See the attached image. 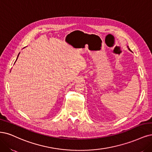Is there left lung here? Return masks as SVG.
Wrapping results in <instances>:
<instances>
[{
  "label": "left lung",
  "instance_id": "obj_1",
  "mask_svg": "<svg viewBox=\"0 0 152 152\" xmlns=\"http://www.w3.org/2000/svg\"><path fill=\"white\" fill-rule=\"evenodd\" d=\"M128 49H129V48H128Z\"/></svg>",
  "mask_w": 152,
  "mask_h": 152
}]
</instances>
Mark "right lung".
Returning a JSON list of instances; mask_svg holds the SVG:
<instances>
[{
  "instance_id": "obj_1",
  "label": "right lung",
  "mask_w": 152,
  "mask_h": 152,
  "mask_svg": "<svg viewBox=\"0 0 152 152\" xmlns=\"http://www.w3.org/2000/svg\"><path fill=\"white\" fill-rule=\"evenodd\" d=\"M18 56H19V55H18ZM17 59H18V58H17Z\"/></svg>"
}]
</instances>
